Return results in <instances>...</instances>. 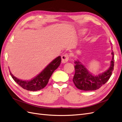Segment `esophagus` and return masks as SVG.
I'll use <instances>...</instances> for the list:
<instances>
[{"mask_svg":"<svg viewBox=\"0 0 122 122\" xmlns=\"http://www.w3.org/2000/svg\"><path fill=\"white\" fill-rule=\"evenodd\" d=\"M69 55L67 54H65L61 56V62L62 63H66L69 60Z\"/></svg>","mask_w":122,"mask_h":122,"instance_id":"1","label":"esophagus"}]
</instances>
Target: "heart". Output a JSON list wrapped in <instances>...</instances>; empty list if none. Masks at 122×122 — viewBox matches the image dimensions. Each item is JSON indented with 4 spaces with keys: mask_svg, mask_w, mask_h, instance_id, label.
I'll return each mask as SVG.
<instances>
[{
    "mask_svg": "<svg viewBox=\"0 0 122 122\" xmlns=\"http://www.w3.org/2000/svg\"><path fill=\"white\" fill-rule=\"evenodd\" d=\"M82 34H84V33H85V30H82Z\"/></svg>",
    "mask_w": 122,
    "mask_h": 122,
    "instance_id": "1",
    "label": "heart"
}]
</instances>
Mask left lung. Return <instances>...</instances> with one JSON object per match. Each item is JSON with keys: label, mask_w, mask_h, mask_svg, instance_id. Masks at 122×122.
<instances>
[{"label": "left lung", "mask_w": 122, "mask_h": 122, "mask_svg": "<svg viewBox=\"0 0 122 122\" xmlns=\"http://www.w3.org/2000/svg\"><path fill=\"white\" fill-rule=\"evenodd\" d=\"M112 60L109 69L98 75H93L79 61H75V72L73 78L76 87L83 91H94L104 84L112 75L114 68V54L112 51Z\"/></svg>", "instance_id": "1"}]
</instances>
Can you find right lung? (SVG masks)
<instances>
[{
    "instance_id": "obj_1",
    "label": "right lung",
    "mask_w": 122,
    "mask_h": 122,
    "mask_svg": "<svg viewBox=\"0 0 122 122\" xmlns=\"http://www.w3.org/2000/svg\"><path fill=\"white\" fill-rule=\"evenodd\" d=\"M61 60V56L55 58L39 75L30 80L18 79L10 72V74L15 81L24 89L30 91H37L46 86L52 73L60 65Z\"/></svg>"
}]
</instances>
